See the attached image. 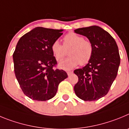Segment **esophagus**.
Listing matches in <instances>:
<instances>
[{"mask_svg":"<svg viewBox=\"0 0 129 129\" xmlns=\"http://www.w3.org/2000/svg\"><path fill=\"white\" fill-rule=\"evenodd\" d=\"M73 73V71H68L67 72V75H68V76H70V75H71Z\"/></svg>","mask_w":129,"mask_h":129,"instance_id":"obj_1","label":"esophagus"}]
</instances>
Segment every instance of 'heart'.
<instances>
[{"mask_svg":"<svg viewBox=\"0 0 129 129\" xmlns=\"http://www.w3.org/2000/svg\"><path fill=\"white\" fill-rule=\"evenodd\" d=\"M51 49L58 62L63 60L67 55V51L69 50V57L59 65L60 68L66 70L72 69L79 64H87L92 58L94 51L91 42L74 32L64 36L62 45L58 40L53 42Z\"/></svg>","mask_w":129,"mask_h":129,"instance_id":"b5f03b06","label":"heart"}]
</instances>
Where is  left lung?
I'll list each match as a JSON object with an SVG mask.
<instances>
[{
  "instance_id": "obj_1",
  "label": "left lung",
  "mask_w": 129,
  "mask_h": 129,
  "mask_svg": "<svg viewBox=\"0 0 129 129\" xmlns=\"http://www.w3.org/2000/svg\"><path fill=\"white\" fill-rule=\"evenodd\" d=\"M87 37L93 45L90 62L74 71L78 78L74 90L79 98L95 101L108 93L117 76L120 64L118 47L113 37L100 27L93 25L75 30Z\"/></svg>"
}]
</instances>
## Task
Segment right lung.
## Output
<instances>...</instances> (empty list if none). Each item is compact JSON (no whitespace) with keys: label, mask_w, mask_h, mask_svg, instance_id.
Listing matches in <instances>:
<instances>
[{"label":"right lung","mask_w":129,"mask_h":129,"mask_svg":"<svg viewBox=\"0 0 129 129\" xmlns=\"http://www.w3.org/2000/svg\"><path fill=\"white\" fill-rule=\"evenodd\" d=\"M62 29L38 27L20 39L13 54L14 71L22 90L31 99L46 101L53 98L60 82L67 78L51 51L52 44Z\"/></svg>","instance_id":"1"}]
</instances>
